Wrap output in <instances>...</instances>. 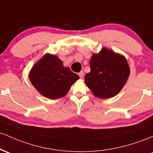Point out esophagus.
Listing matches in <instances>:
<instances>
[{
  "label": "esophagus",
  "mask_w": 153,
  "mask_h": 153,
  "mask_svg": "<svg viewBox=\"0 0 153 153\" xmlns=\"http://www.w3.org/2000/svg\"><path fill=\"white\" fill-rule=\"evenodd\" d=\"M79 76L80 78H83L84 76H85V73H84V71H80L79 73Z\"/></svg>",
  "instance_id": "1"
}]
</instances>
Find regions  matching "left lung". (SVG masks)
Returning <instances> with one entry per match:
<instances>
[{
	"instance_id": "1",
	"label": "left lung",
	"mask_w": 153,
	"mask_h": 153,
	"mask_svg": "<svg viewBox=\"0 0 153 153\" xmlns=\"http://www.w3.org/2000/svg\"><path fill=\"white\" fill-rule=\"evenodd\" d=\"M90 64L91 71L86 74L85 82L99 98L108 99L119 93L130 74L126 58L106 48L92 54Z\"/></svg>"
}]
</instances>
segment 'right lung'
I'll return each mask as SVG.
<instances>
[{
    "instance_id": "obj_1",
    "label": "right lung",
    "mask_w": 153,
    "mask_h": 153,
    "mask_svg": "<svg viewBox=\"0 0 153 153\" xmlns=\"http://www.w3.org/2000/svg\"><path fill=\"white\" fill-rule=\"evenodd\" d=\"M29 79L39 93L56 100L64 97L79 76L65 67L58 56L46 53L31 68Z\"/></svg>"
}]
</instances>
